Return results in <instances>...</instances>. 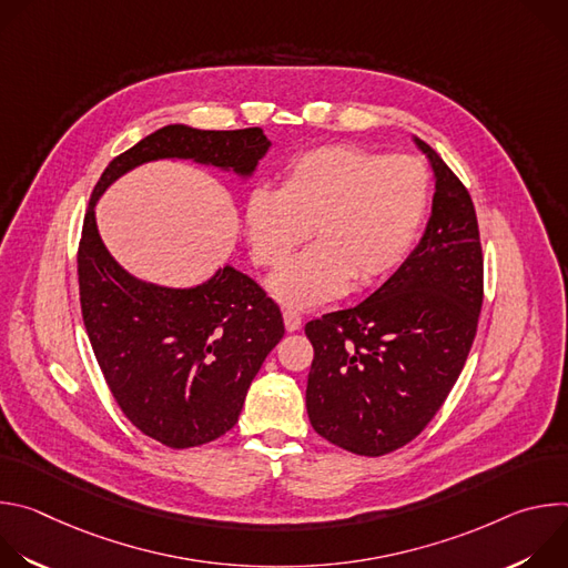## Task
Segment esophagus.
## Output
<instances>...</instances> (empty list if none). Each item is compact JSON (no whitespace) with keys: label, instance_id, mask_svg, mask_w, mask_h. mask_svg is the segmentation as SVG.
<instances>
[{"label":"esophagus","instance_id":"obj_1","mask_svg":"<svg viewBox=\"0 0 568 568\" xmlns=\"http://www.w3.org/2000/svg\"><path fill=\"white\" fill-rule=\"evenodd\" d=\"M283 318H285V331H287V333L298 331L301 323H303V318H301V314H298L296 310H285V312H283Z\"/></svg>","mask_w":568,"mask_h":568}]
</instances>
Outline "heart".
Listing matches in <instances>:
<instances>
[{
	"instance_id": "1",
	"label": "heart",
	"mask_w": 568,
	"mask_h": 568,
	"mask_svg": "<svg viewBox=\"0 0 568 568\" xmlns=\"http://www.w3.org/2000/svg\"><path fill=\"white\" fill-rule=\"evenodd\" d=\"M429 171L418 156L351 143H326L296 154L281 186L256 189L245 209L252 256L281 267L307 237L316 240L267 283L290 307L326 303L364 287L409 254L427 211Z\"/></svg>"
}]
</instances>
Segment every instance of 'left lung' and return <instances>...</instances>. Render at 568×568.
I'll return each mask as SVG.
<instances>
[{
  "label": "left lung",
  "instance_id": "1",
  "mask_svg": "<svg viewBox=\"0 0 568 568\" xmlns=\"http://www.w3.org/2000/svg\"><path fill=\"white\" fill-rule=\"evenodd\" d=\"M436 193L418 247L355 307L310 321L305 407L333 445L384 456L438 414L469 355L483 303V252L471 197L438 152Z\"/></svg>",
  "mask_w": 568,
  "mask_h": 568
}]
</instances>
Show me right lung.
<instances>
[{"label": "right lung", "mask_w": 568, "mask_h": 568, "mask_svg": "<svg viewBox=\"0 0 568 568\" xmlns=\"http://www.w3.org/2000/svg\"><path fill=\"white\" fill-rule=\"evenodd\" d=\"M270 145L261 128L166 125L114 156L92 191L78 245L85 328L125 418L173 449L211 443L237 423L252 379L285 335L283 314L231 265L184 290L134 278L103 245L94 209L110 184L148 161L193 159L252 178Z\"/></svg>", "instance_id": "obj_1"}]
</instances>
